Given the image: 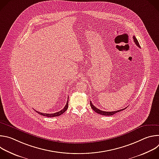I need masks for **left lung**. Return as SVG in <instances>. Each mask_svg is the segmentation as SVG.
I'll list each match as a JSON object with an SVG mask.
<instances>
[{
  "mask_svg": "<svg viewBox=\"0 0 159 159\" xmlns=\"http://www.w3.org/2000/svg\"><path fill=\"white\" fill-rule=\"evenodd\" d=\"M133 40H134V42L135 43V44H137V46H138L139 48H140V44H139V41H138L137 39L136 38V37H135L134 36H133ZM90 106H91L92 109H93L96 112L98 113V114H99V115H104V116H112V115H113L116 114V113H117V112H120V111H123V110H124V109H125H125H120V110H118V111H115L107 112V111H101V110H100V109H98L97 107H95V106L92 104L91 101H90Z\"/></svg>",
  "mask_w": 159,
  "mask_h": 159,
  "instance_id": "left-lung-1",
  "label": "left lung"
}]
</instances>
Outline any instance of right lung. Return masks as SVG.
Listing matches in <instances>:
<instances>
[{
    "label": "right lung",
    "mask_w": 159,
    "mask_h": 159,
    "mask_svg": "<svg viewBox=\"0 0 159 159\" xmlns=\"http://www.w3.org/2000/svg\"><path fill=\"white\" fill-rule=\"evenodd\" d=\"M68 104H69V98H68L66 104L65 106V107L63 108V109H61V111H60L58 112H55V113H50V114H47V113H43V112H38V111H36V112H38V114H39L40 115H42V116H47V117L52 118V117L58 116H60L61 115H62L63 113H64L66 111V109H68Z\"/></svg>",
    "instance_id": "right-lung-1"
}]
</instances>
